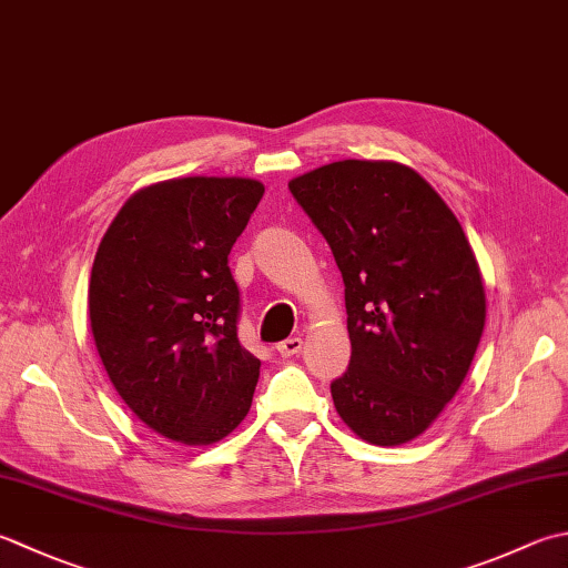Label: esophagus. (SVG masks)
Listing matches in <instances>:
<instances>
[{
	"mask_svg": "<svg viewBox=\"0 0 568 568\" xmlns=\"http://www.w3.org/2000/svg\"><path fill=\"white\" fill-rule=\"evenodd\" d=\"M277 352H281V357H295V354L303 352V339L300 337L283 339L281 344H277Z\"/></svg>",
	"mask_w": 568,
	"mask_h": 568,
	"instance_id": "obj_1",
	"label": "esophagus"
}]
</instances>
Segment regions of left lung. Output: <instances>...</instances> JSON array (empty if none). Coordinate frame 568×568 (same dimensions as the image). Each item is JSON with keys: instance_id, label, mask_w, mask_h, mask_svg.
<instances>
[{"instance_id": "left-lung-1", "label": "left lung", "mask_w": 568, "mask_h": 568, "mask_svg": "<svg viewBox=\"0 0 568 568\" xmlns=\"http://www.w3.org/2000/svg\"><path fill=\"white\" fill-rule=\"evenodd\" d=\"M344 281L352 359L332 402L359 438L402 446L440 416L485 327V287L460 221L424 176L332 162L287 184Z\"/></svg>"}]
</instances>
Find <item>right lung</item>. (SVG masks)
Instances as JSON below:
<instances>
[{"label":"right lung","instance_id":"1","mask_svg":"<svg viewBox=\"0 0 568 568\" xmlns=\"http://www.w3.org/2000/svg\"><path fill=\"white\" fill-rule=\"evenodd\" d=\"M265 186L184 176L132 194L100 241L88 313L122 402L160 436L209 446L246 418L261 362L239 342L229 253Z\"/></svg>","mask_w":568,"mask_h":568}]
</instances>
